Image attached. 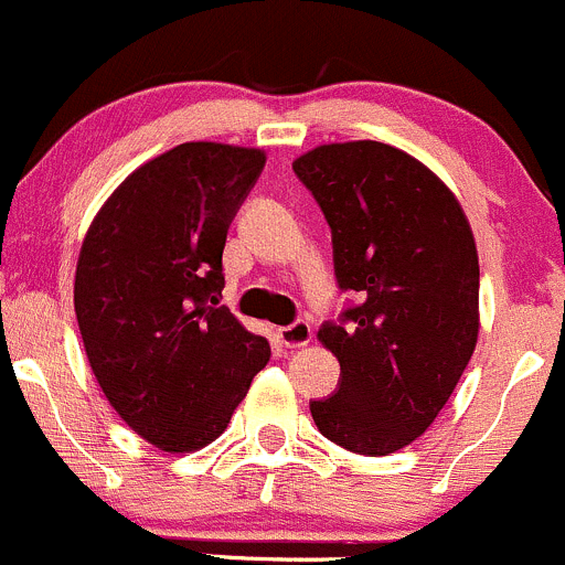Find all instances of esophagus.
Listing matches in <instances>:
<instances>
[{
    "label": "esophagus",
    "mask_w": 565,
    "mask_h": 565,
    "mask_svg": "<svg viewBox=\"0 0 565 565\" xmlns=\"http://www.w3.org/2000/svg\"><path fill=\"white\" fill-rule=\"evenodd\" d=\"M277 338H280L285 349H301L312 340V327L307 321H294L290 327L277 329Z\"/></svg>",
    "instance_id": "34e87169"
}]
</instances>
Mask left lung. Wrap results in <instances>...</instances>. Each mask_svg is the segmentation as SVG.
<instances>
[{"mask_svg":"<svg viewBox=\"0 0 565 565\" xmlns=\"http://www.w3.org/2000/svg\"><path fill=\"white\" fill-rule=\"evenodd\" d=\"M294 172L332 231L334 277L360 305L318 329L338 356L318 431L362 456L415 443L454 395L478 343V249L456 194L393 145H318Z\"/></svg>","mask_w":565,"mask_h":565,"instance_id":"obj_1","label":"left lung"}]
</instances>
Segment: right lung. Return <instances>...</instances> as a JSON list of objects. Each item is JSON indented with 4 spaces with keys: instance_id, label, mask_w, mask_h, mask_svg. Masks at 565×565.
<instances>
[{
    "instance_id": "1",
    "label": "right lung",
    "mask_w": 565,
    "mask_h": 565,
    "mask_svg": "<svg viewBox=\"0 0 565 565\" xmlns=\"http://www.w3.org/2000/svg\"><path fill=\"white\" fill-rule=\"evenodd\" d=\"M264 150L183 142L134 170L82 242L74 307L111 409L164 454L214 443L269 362L220 305L227 227Z\"/></svg>"
}]
</instances>
